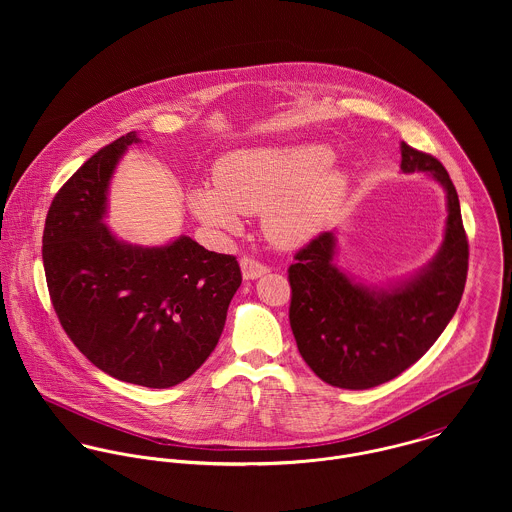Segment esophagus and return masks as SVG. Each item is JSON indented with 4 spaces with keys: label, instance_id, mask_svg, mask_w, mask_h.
I'll use <instances>...</instances> for the list:
<instances>
[{
    "label": "esophagus",
    "instance_id": "esophagus-1",
    "mask_svg": "<svg viewBox=\"0 0 512 512\" xmlns=\"http://www.w3.org/2000/svg\"><path fill=\"white\" fill-rule=\"evenodd\" d=\"M240 270H242V278L244 280H258V278H262L264 274L270 272L268 266H264L258 260H252L248 256L240 260Z\"/></svg>",
    "mask_w": 512,
    "mask_h": 512
}]
</instances>
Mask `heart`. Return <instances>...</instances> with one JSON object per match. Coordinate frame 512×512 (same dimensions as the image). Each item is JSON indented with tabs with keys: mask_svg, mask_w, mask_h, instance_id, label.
Listing matches in <instances>:
<instances>
[{
	"mask_svg": "<svg viewBox=\"0 0 512 512\" xmlns=\"http://www.w3.org/2000/svg\"><path fill=\"white\" fill-rule=\"evenodd\" d=\"M321 144H280L228 151L215 163V185H195L187 203L207 226L238 234L244 215L262 213L270 242L299 248L317 238L349 191V173Z\"/></svg>",
	"mask_w": 512,
	"mask_h": 512,
	"instance_id": "obj_1",
	"label": "heart"
}]
</instances>
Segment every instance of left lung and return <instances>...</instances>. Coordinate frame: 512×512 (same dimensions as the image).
Returning <instances> with one entry per match:
<instances>
[{"instance_id": "8db88e82", "label": "left lung", "mask_w": 512, "mask_h": 512, "mask_svg": "<svg viewBox=\"0 0 512 512\" xmlns=\"http://www.w3.org/2000/svg\"><path fill=\"white\" fill-rule=\"evenodd\" d=\"M402 173H424L445 191L447 219L436 256L388 286H365L335 264L337 234L323 232L290 266V325L307 366L327 384L366 390L426 355L461 301L469 246L457 191L436 157L400 144Z\"/></svg>"}]
</instances>
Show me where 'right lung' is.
Returning a JSON list of instances; mask_svg holds the SVG:
<instances>
[{
  "instance_id": "add662e5",
  "label": "right lung",
  "mask_w": 512,
  "mask_h": 512,
  "mask_svg": "<svg viewBox=\"0 0 512 512\" xmlns=\"http://www.w3.org/2000/svg\"><path fill=\"white\" fill-rule=\"evenodd\" d=\"M140 142L136 132L118 138L63 185L45 220L43 266L59 321L92 365L169 388L215 351L242 276L234 256L185 234L142 246L106 226L114 171Z\"/></svg>"
}]
</instances>
